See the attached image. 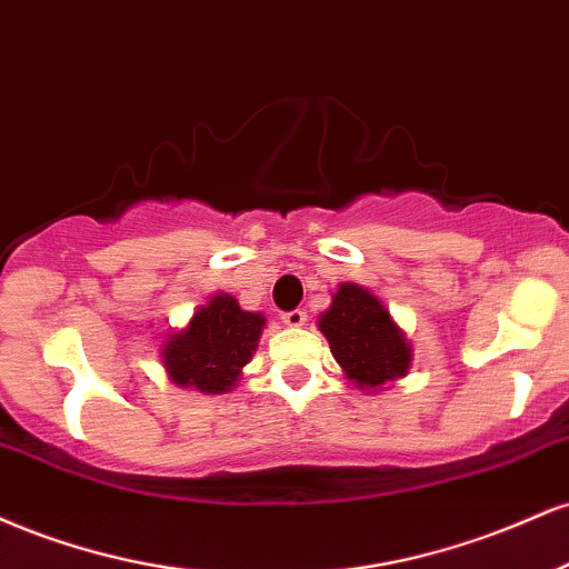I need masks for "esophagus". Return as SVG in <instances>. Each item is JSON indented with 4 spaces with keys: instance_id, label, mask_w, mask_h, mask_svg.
Segmentation results:
<instances>
[{
    "instance_id": "obj_1",
    "label": "esophagus",
    "mask_w": 569,
    "mask_h": 569,
    "mask_svg": "<svg viewBox=\"0 0 569 569\" xmlns=\"http://www.w3.org/2000/svg\"><path fill=\"white\" fill-rule=\"evenodd\" d=\"M282 322L287 327H303L306 325V311H300V309L287 311V313H282Z\"/></svg>"
}]
</instances>
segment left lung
<instances>
[{"label": "left lung", "instance_id": "obj_1", "mask_svg": "<svg viewBox=\"0 0 569 569\" xmlns=\"http://www.w3.org/2000/svg\"><path fill=\"white\" fill-rule=\"evenodd\" d=\"M319 332L330 343L343 376L359 391L391 389L412 367V346L393 322L383 300L357 282L338 284L330 306L319 313Z\"/></svg>", "mask_w": 569, "mask_h": 569}]
</instances>
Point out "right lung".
Wrapping results in <instances>:
<instances>
[{
	"mask_svg": "<svg viewBox=\"0 0 569 569\" xmlns=\"http://www.w3.org/2000/svg\"><path fill=\"white\" fill-rule=\"evenodd\" d=\"M266 317L244 311L229 292H216L199 306L189 325L172 330L159 346L167 378L178 389L229 393L258 351Z\"/></svg>",
	"mask_w": 569,
	"mask_h": 569,
	"instance_id": "right-lung-1",
	"label": "right lung"
}]
</instances>
